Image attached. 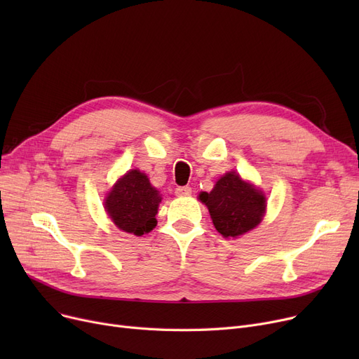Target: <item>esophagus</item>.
I'll return each instance as SVG.
<instances>
[{
    "label": "esophagus",
    "mask_w": 359,
    "mask_h": 359,
    "mask_svg": "<svg viewBox=\"0 0 359 359\" xmlns=\"http://www.w3.org/2000/svg\"><path fill=\"white\" fill-rule=\"evenodd\" d=\"M175 194L177 196H189V195H192V189L189 186H179V187H176Z\"/></svg>",
    "instance_id": "1"
}]
</instances>
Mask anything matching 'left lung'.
Returning a JSON list of instances; mask_svg holds the SVG:
<instances>
[{
	"label": "left lung",
	"mask_w": 359,
	"mask_h": 359,
	"mask_svg": "<svg viewBox=\"0 0 359 359\" xmlns=\"http://www.w3.org/2000/svg\"><path fill=\"white\" fill-rule=\"evenodd\" d=\"M199 201L208 206L212 222L225 238H237L260 224L266 211V196L236 172L225 173L211 192H201Z\"/></svg>",
	"instance_id": "8db88e82"
}]
</instances>
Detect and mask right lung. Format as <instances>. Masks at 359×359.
<instances>
[{
  "mask_svg": "<svg viewBox=\"0 0 359 359\" xmlns=\"http://www.w3.org/2000/svg\"><path fill=\"white\" fill-rule=\"evenodd\" d=\"M160 202L161 195L147 175L134 168L111 187L104 199V210L119 230L140 237L157 225Z\"/></svg>",
  "mask_w": 359,
  "mask_h": 359,
  "instance_id": "obj_1",
  "label": "right lung"
}]
</instances>
